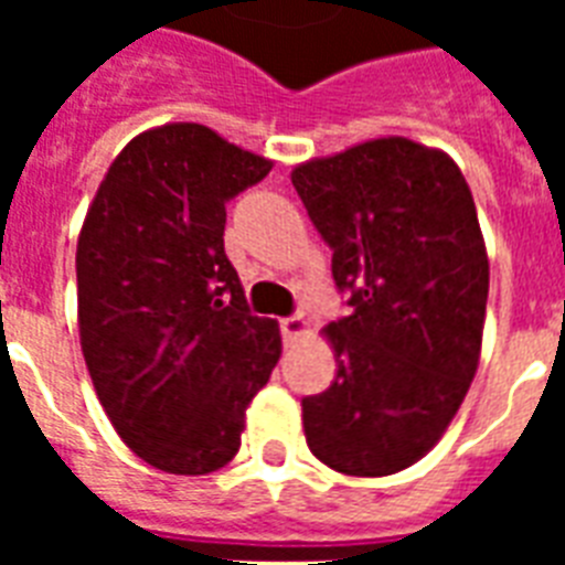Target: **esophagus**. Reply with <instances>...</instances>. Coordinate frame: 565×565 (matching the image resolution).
I'll list each match as a JSON object with an SVG mask.
<instances>
[{"label": "esophagus", "mask_w": 565, "mask_h": 565, "mask_svg": "<svg viewBox=\"0 0 565 565\" xmlns=\"http://www.w3.org/2000/svg\"><path fill=\"white\" fill-rule=\"evenodd\" d=\"M310 331L308 326V319H301V317H287L281 319V334L287 343H292V340H299V337H305Z\"/></svg>", "instance_id": "obj_1"}]
</instances>
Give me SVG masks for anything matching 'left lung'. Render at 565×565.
<instances>
[{
    "instance_id": "1",
    "label": "left lung",
    "mask_w": 565,
    "mask_h": 565,
    "mask_svg": "<svg viewBox=\"0 0 565 565\" xmlns=\"http://www.w3.org/2000/svg\"><path fill=\"white\" fill-rule=\"evenodd\" d=\"M290 181L352 290V313L322 328L334 381L301 402L308 448L354 478L402 472L446 434L481 361L490 257L472 190L443 149L395 135L296 163Z\"/></svg>"
}]
</instances>
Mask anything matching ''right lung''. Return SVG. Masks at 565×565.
I'll return each mask as SVG.
<instances>
[{
    "mask_svg": "<svg viewBox=\"0 0 565 565\" xmlns=\"http://www.w3.org/2000/svg\"><path fill=\"white\" fill-rule=\"evenodd\" d=\"M273 161L199 122L137 135L84 216L75 278L82 354L110 425L170 475L216 472L281 358L225 257V202Z\"/></svg>",
    "mask_w": 565,
    "mask_h": 565,
    "instance_id": "add662e5",
    "label": "right lung"
}]
</instances>
